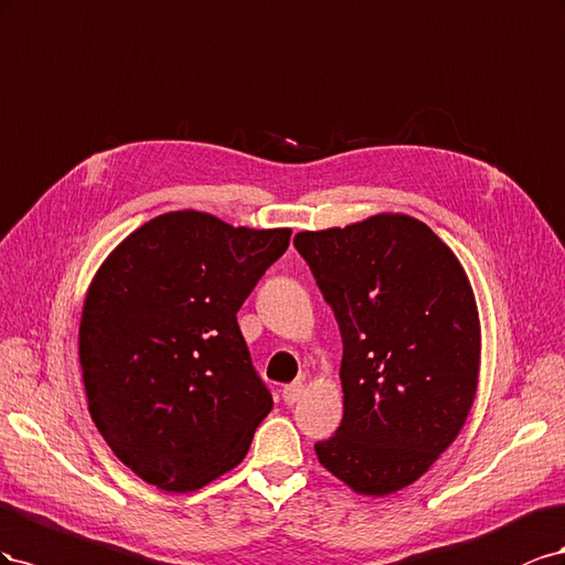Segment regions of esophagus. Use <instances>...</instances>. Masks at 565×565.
Instances as JSON below:
<instances>
[{"instance_id": "1", "label": "esophagus", "mask_w": 565, "mask_h": 565, "mask_svg": "<svg viewBox=\"0 0 565 565\" xmlns=\"http://www.w3.org/2000/svg\"><path fill=\"white\" fill-rule=\"evenodd\" d=\"M302 393H305V385H302L300 381H296V383H288L286 388L281 391L286 405H296V402L302 397Z\"/></svg>"}]
</instances>
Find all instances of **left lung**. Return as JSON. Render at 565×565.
Returning a JSON list of instances; mask_svg holds the SVG:
<instances>
[{
  "label": "left lung",
  "instance_id": "left-lung-1",
  "mask_svg": "<svg viewBox=\"0 0 565 565\" xmlns=\"http://www.w3.org/2000/svg\"><path fill=\"white\" fill-rule=\"evenodd\" d=\"M294 244L343 338V422L315 445L317 459L358 494H393L438 461L473 407L471 281L428 224L402 213L300 232Z\"/></svg>",
  "mask_w": 565,
  "mask_h": 565
}]
</instances>
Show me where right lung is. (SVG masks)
<instances>
[{
    "mask_svg": "<svg viewBox=\"0 0 565 565\" xmlns=\"http://www.w3.org/2000/svg\"><path fill=\"white\" fill-rule=\"evenodd\" d=\"M291 230L174 211L110 250L79 317L92 422L127 469L193 492L244 461L271 409L236 312Z\"/></svg>",
    "mask_w": 565,
    "mask_h": 565,
    "instance_id": "add662e5",
    "label": "right lung"
}]
</instances>
